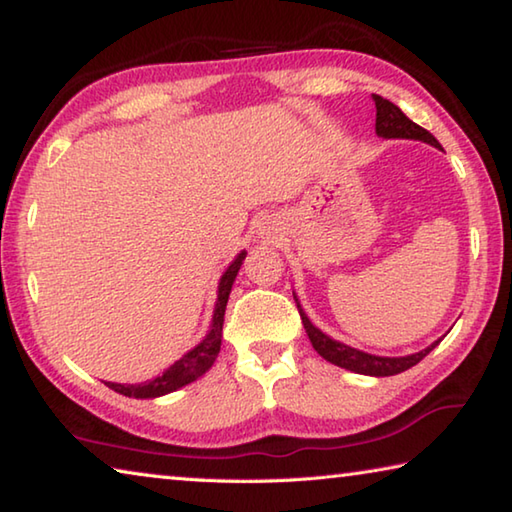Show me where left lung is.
I'll return each instance as SVG.
<instances>
[{
  "mask_svg": "<svg viewBox=\"0 0 512 512\" xmlns=\"http://www.w3.org/2000/svg\"><path fill=\"white\" fill-rule=\"evenodd\" d=\"M372 100L376 104V136L381 138H406V140H421L428 142L432 147H439L437 138L432 136L430 131L419 127L417 122H412L406 113H403L397 104H392L390 100L381 98V95H372ZM294 301L298 307V314H301V321L305 325V332L310 336V341L314 345V350L323 356L325 361H330L339 368H345L356 374H368V376H392L399 372L410 370L412 365H417L423 356H428L439 341L432 343L426 350H421L417 354H408V356H374L368 352L356 350V347L345 345L341 341H334L330 336L323 334L316 325H312L310 318L303 312L301 303L294 294Z\"/></svg>",
  "mask_w": 512,
  "mask_h": 512,
  "instance_id": "8db88e82",
  "label": "left lung"
}]
</instances>
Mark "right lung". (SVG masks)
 Here are the masks:
<instances>
[{
  "mask_svg": "<svg viewBox=\"0 0 512 512\" xmlns=\"http://www.w3.org/2000/svg\"><path fill=\"white\" fill-rule=\"evenodd\" d=\"M247 252H240L234 263L227 267V272L223 274L218 283V301H216V310L214 318H211V330L209 334L202 339L194 350H189L180 361L171 365L169 370L162 372L156 379H151L147 383H138V385H124V383H106L111 390L124 394V397H133V399H156L162 397V394H169L173 390L182 388L191 381H196L198 376L205 374L211 365H214L216 356L220 352V341H223V321H225V307H227V298L231 292V285L236 281V274L240 265H243Z\"/></svg>",
  "mask_w": 512,
  "mask_h": 512,
  "instance_id": "add662e5",
  "label": "right lung"
}]
</instances>
